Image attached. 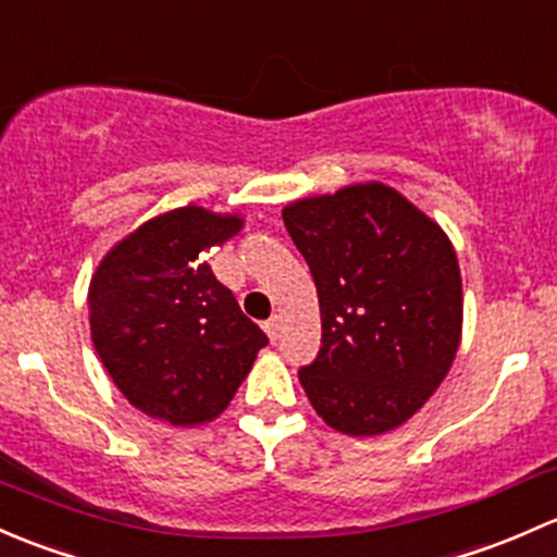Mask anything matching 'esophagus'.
Masks as SVG:
<instances>
[{
    "label": "esophagus",
    "mask_w": 557,
    "mask_h": 557,
    "mask_svg": "<svg viewBox=\"0 0 557 557\" xmlns=\"http://www.w3.org/2000/svg\"><path fill=\"white\" fill-rule=\"evenodd\" d=\"M265 332H268V337H271V341L276 343L278 337H281V319H278V317L268 319V321H265Z\"/></svg>",
    "instance_id": "34e87169"
}]
</instances>
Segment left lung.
Masks as SVG:
<instances>
[{"label":"left lung","instance_id":"8db88e82","mask_svg":"<svg viewBox=\"0 0 557 557\" xmlns=\"http://www.w3.org/2000/svg\"><path fill=\"white\" fill-rule=\"evenodd\" d=\"M311 268L321 348L302 388L332 429L392 432L448 375L461 341V271L437 222L381 182L286 206Z\"/></svg>","mask_w":557,"mask_h":557}]
</instances>
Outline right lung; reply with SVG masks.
Instances as JSON below:
<instances>
[{
  "label": "right lung",
  "instance_id": "1",
  "mask_svg": "<svg viewBox=\"0 0 557 557\" xmlns=\"http://www.w3.org/2000/svg\"><path fill=\"white\" fill-rule=\"evenodd\" d=\"M240 227V216L203 206L165 211L114 244L90 278L96 354L147 416L174 426L211 421L268 346L206 262Z\"/></svg>",
  "mask_w": 557,
  "mask_h": 557
}]
</instances>
